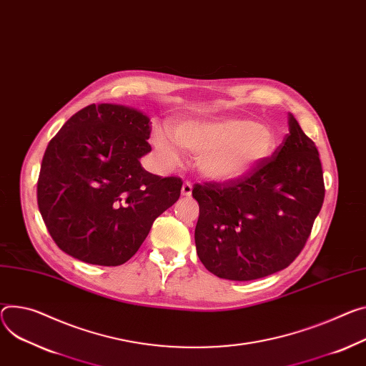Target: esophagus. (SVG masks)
Segmentation results:
<instances>
[{"mask_svg": "<svg viewBox=\"0 0 366 366\" xmlns=\"http://www.w3.org/2000/svg\"><path fill=\"white\" fill-rule=\"evenodd\" d=\"M191 192H192V184H191L189 181H185V182L182 184V195L189 197Z\"/></svg>", "mask_w": 366, "mask_h": 366, "instance_id": "esophagus-1", "label": "esophagus"}]
</instances>
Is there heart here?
Segmentation results:
<instances>
[{
  "label": "heart",
  "mask_w": 366,
  "mask_h": 366,
  "mask_svg": "<svg viewBox=\"0 0 366 366\" xmlns=\"http://www.w3.org/2000/svg\"><path fill=\"white\" fill-rule=\"evenodd\" d=\"M153 144L164 162H178V146L198 154V171L213 181L237 179L269 157L276 146L270 128L251 119H188L175 129L156 128Z\"/></svg>",
  "instance_id": "heart-1"
}]
</instances>
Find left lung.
<instances>
[{"mask_svg": "<svg viewBox=\"0 0 366 366\" xmlns=\"http://www.w3.org/2000/svg\"><path fill=\"white\" fill-rule=\"evenodd\" d=\"M324 194L315 143L290 114L289 134L270 157L237 179L194 185L198 258L238 282L286 269L304 249Z\"/></svg>", "mask_w": 366, "mask_h": 366, "instance_id": "obj_1", "label": "left lung"}]
</instances>
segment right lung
Segmentation results:
<instances>
[{
    "instance_id": "right-lung-1",
    "label": "right lung",
    "mask_w": 366,
    "mask_h": 366,
    "mask_svg": "<svg viewBox=\"0 0 366 366\" xmlns=\"http://www.w3.org/2000/svg\"><path fill=\"white\" fill-rule=\"evenodd\" d=\"M150 119L128 107L89 105L49 142L38 206L59 249L115 267L134 255L157 216L178 202L182 181L143 169Z\"/></svg>"
}]
</instances>
